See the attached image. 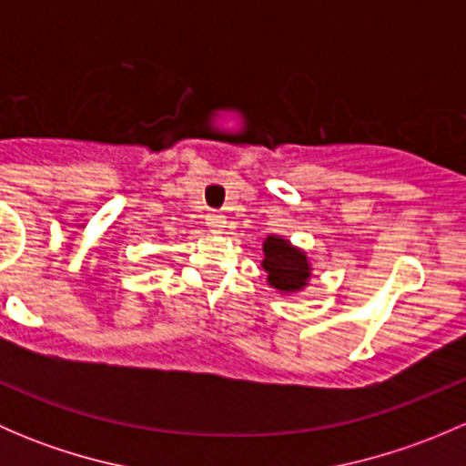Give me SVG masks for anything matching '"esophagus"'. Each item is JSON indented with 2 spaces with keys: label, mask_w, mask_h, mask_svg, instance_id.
Listing matches in <instances>:
<instances>
[{
  "label": "esophagus",
  "mask_w": 466,
  "mask_h": 466,
  "mask_svg": "<svg viewBox=\"0 0 466 466\" xmlns=\"http://www.w3.org/2000/svg\"><path fill=\"white\" fill-rule=\"evenodd\" d=\"M207 228H209V232H220L225 228V216L216 214V211L207 214Z\"/></svg>",
  "instance_id": "obj_1"
}]
</instances>
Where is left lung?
<instances>
[{"label": "left lung", "instance_id": "obj_1", "mask_svg": "<svg viewBox=\"0 0 466 466\" xmlns=\"http://www.w3.org/2000/svg\"><path fill=\"white\" fill-rule=\"evenodd\" d=\"M261 266L266 270L268 286L281 295H295L307 289L313 272L307 252L277 234H270L263 241Z\"/></svg>", "mask_w": 466, "mask_h": 466}]
</instances>
